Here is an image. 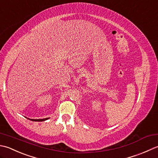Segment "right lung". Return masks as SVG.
<instances>
[{
	"label": "right lung",
	"instance_id": "obj_1",
	"mask_svg": "<svg viewBox=\"0 0 158 158\" xmlns=\"http://www.w3.org/2000/svg\"><path fill=\"white\" fill-rule=\"evenodd\" d=\"M28 119H30L31 121H46L47 119H48L49 118H42V119H31V118H27Z\"/></svg>",
	"mask_w": 158,
	"mask_h": 158
}]
</instances>
